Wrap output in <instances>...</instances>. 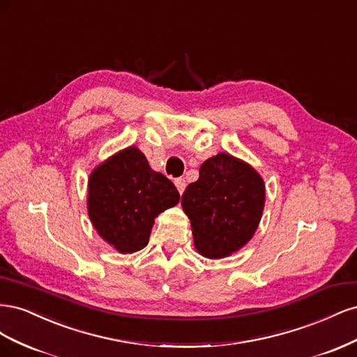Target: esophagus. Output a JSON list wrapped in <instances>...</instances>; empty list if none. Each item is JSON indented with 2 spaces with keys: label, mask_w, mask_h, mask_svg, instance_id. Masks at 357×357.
<instances>
[{
  "label": "esophagus",
  "mask_w": 357,
  "mask_h": 357,
  "mask_svg": "<svg viewBox=\"0 0 357 357\" xmlns=\"http://www.w3.org/2000/svg\"><path fill=\"white\" fill-rule=\"evenodd\" d=\"M174 185H176L177 190L180 192V195H181V193L185 192V189H186V180L183 178V177H178V178L174 180Z\"/></svg>",
  "instance_id": "1"
}]
</instances>
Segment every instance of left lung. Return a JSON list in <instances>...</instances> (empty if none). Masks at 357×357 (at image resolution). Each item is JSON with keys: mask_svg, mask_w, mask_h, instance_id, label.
Here are the masks:
<instances>
[{"mask_svg": "<svg viewBox=\"0 0 357 357\" xmlns=\"http://www.w3.org/2000/svg\"><path fill=\"white\" fill-rule=\"evenodd\" d=\"M265 186L243 160L219 153L204 162L199 178L181 195L197 250L210 259L225 257L252 238L262 218Z\"/></svg>", "mask_w": 357, "mask_h": 357, "instance_id": "1", "label": "left lung"}]
</instances>
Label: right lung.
<instances>
[{
	"instance_id": "obj_1",
	"label": "right lung",
	"mask_w": 357,
	"mask_h": 357,
	"mask_svg": "<svg viewBox=\"0 0 357 357\" xmlns=\"http://www.w3.org/2000/svg\"><path fill=\"white\" fill-rule=\"evenodd\" d=\"M88 193L95 229L121 253L144 248L156 215L180 199L172 181L150 168L137 147H128L95 168Z\"/></svg>"
}]
</instances>
